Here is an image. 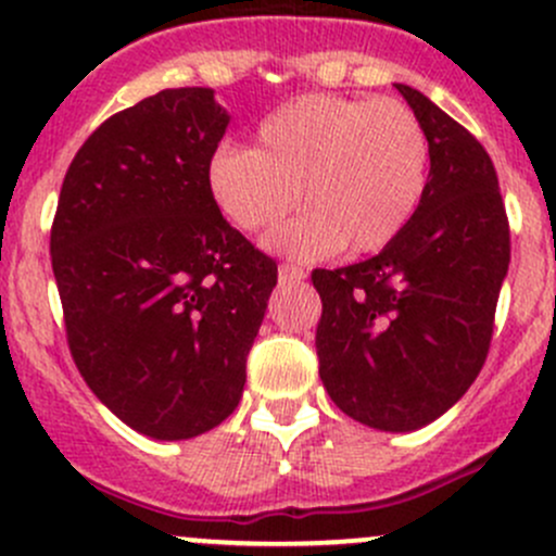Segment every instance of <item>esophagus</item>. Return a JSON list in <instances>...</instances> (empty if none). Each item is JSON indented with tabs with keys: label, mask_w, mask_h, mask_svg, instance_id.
Instances as JSON below:
<instances>
[{
	"label": "esophagus",
	"mask_w": 556,
	"mask_h": 556,
	"mask_svg": "<svg viewBox=\"0 0 556 556\" xmlns=\"http://www.w3.org/2000/svg\"><path fill=\"white\" fill-rule=\"evenodd\" d=\"M306 279V268L293 266V263H282L279 266V282L290 285V282H303Z\"/></svg>",
	"instance_id": "1"
}]
</instances>
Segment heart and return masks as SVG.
<instances>
[{"label":"heart","mask_w":556,"mask_h":556,"mask_svg":"<svg viewBox=\"0 0 556 556\" xmlns=\"http://www.w3.org/2000/svg\"><path fill=\"white\" fill-rule=\"evenodd\" d=\"M429 136L400 101L312 92L255 130V149L224 143L204 184L233 229H274L298 204L306 215L274 233V250L323 258L389 248L416 218L429 186Z\"/></svg>","instance_id":"heart-1"}]
</instances>
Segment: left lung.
<instances>
[{"mask_svg":"<svg viewBox=\"0 0 556 556\" xmlns=\"http://www.w3.org/2000/svg\"><path fill=\"white\" fill-rule=\"evenodd\" d=\"M429 136L416 218L372 258L314 268L319 378L359 424L413 431L447 413L488 359L509 271V218L482 143L424 92L396 85Z\"/></svg>","mask_w":556,"mask_h":556,"instance_id":"left-lung-1","label":"left lung"}]
</instances>
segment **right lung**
Listing matches in <instances>:
<instances>
[{"mask_svg":"<svg viewBox=\"0 0 556 556\" xmlns=\"http://www.w3.org/2000/svg\"><path fill=\"white\" fill-rule=\"evenodd\" d=\"M226 127L210 87L109 116L68 165L52 220L74 362L116 418L154 440H191L231 416L277 285V263L207 194Z\"/></svg>","mask_w":556,"mask_h":556,"instance_id":"add662e5","label":"right lung"}]
</instances>
